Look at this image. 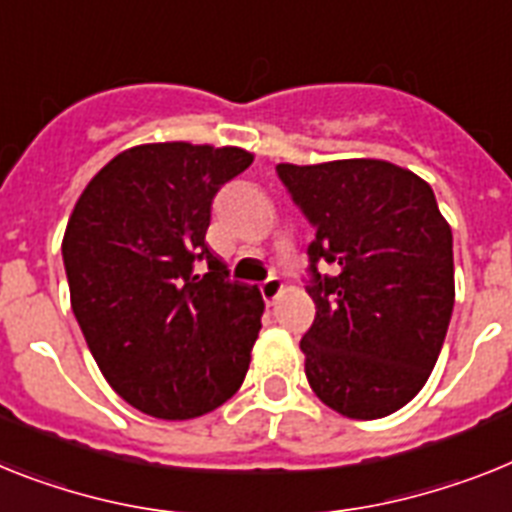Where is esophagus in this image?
<instances>
[{
  "label": "esophagus",
  "mask_w": 512,
  "mask_h": 512,
  "mask_svg": "<svg viewBox=\"0 0 512 512\" xmlns=\"http://www.w3.org/2000/svg\"><path fill=\"white\" fill-rule=\"evenodd\" d=\"M281 291H283V283L278 281L276 276H270L268 281H263L260 283V294H263V299L268 304H273L278 299V296H281Z\"/></svg>",
  "instance_id": "obj_1"
}]
</instances>
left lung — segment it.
<instances>
[{
    "mask_svg": "<svg viewBox=\"0 0 512 512\" xmlns=\"http://www.w3.org/2000/svg\"><path fill=\"white\" fill-rule=\"evenodd\" d=\"M276 171L315 229L307 294L317 312L299 343L309 388L349 419L393 414L424 388L453 315V234L435 192L375 158Z\"/></svg>",
    "mask_w": 512,
    "mask_h": 512,
    "instance_id": "obj_1",
    "label": "left lung"
}]
</instances>
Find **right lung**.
Returning <instances> with one entry per match:
<instances>
[{
  "mask_svg": "<svg viewBox=\"0 0 512 512\" xmlns=\"http://www.w3.org/2000/svg\"><path fill=\"white\" fill-rule=\"evenodd\" d=\"M252 153L137 145L98 171L72 210L62 257L72 312L98 369L156 419H192L239 390L263 296L208 247L210 210Z\"/></svg>",
  "mask_w": 512,
  "mask_h": 512,
  "instance_id": "add662e5",
  "label": "right lung"
}]
</instances>
